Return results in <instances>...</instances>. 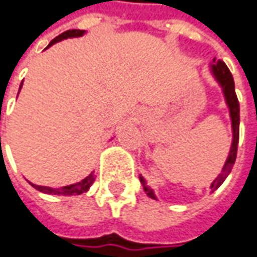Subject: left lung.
<instances>
[{
	"label": "left lung",
	"mask_w": 257,
	"mask_h": 257,
	"mask_svg": "<svg viewBox=\"0 0 257 257\" xmlns=\"http://www.w3.org/2000/svg\"><path fill=\"white\" fill-rule=\"evenodd\" d=\"M210 68V73L214 78V81L218 84V86L221 88V92H223V96H224L225 105L228 108V115H230V121H231V146H230V150H228V156L224 162V166H223V171L221 173L217 175V178L214 179L210 185V192H214L217 191L221 184L225 181V178L230 175L231 169H233V165L236 162V155H237V145H238V127H240V107H238V101L237 96H236V91H234V79H233V75L231 72L228 71L227 65L221 60H212L211 63L208 65ZM140 178V182L143 185V189L145 192L148 194L149 198L156 199L158 201V197L155 194V191L150 188V186L146 184V179L145 176H139Z\"/></svg>",
	"instance_id": "1"
}]
</instances>
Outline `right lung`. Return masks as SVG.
<instances>
[{"mask_svg": "<svg viewBox=\"0 0 257 257\" xmlns=\"http://www.w3.org/2000/svg\"><path fill=\"white\" fill-rule=\"evenodd\" d=\"M85 30H68V32L62 33L60 36H58L56 39H53L47 47H50V46H53L55 43H58V42H62V40H65V39H72V37H82L85 34ZM20 89H21V86H20ZM94 181H95V175L94 172H91L86 178H84L82 181H79V182H76V184H72V185H66V186H60V188H50V186H43V185H36V184H32L30 181H29V184L33 186V188H36L37 191H40V192H43V194H49V195H65V197H69V195H81V194H84L86 192L91 185L94 184Z\"/></svg>", "mask_w": 257, "mask_h": 257, "instance_id": "obj_1", "label": "right lung"}]
</instances>
